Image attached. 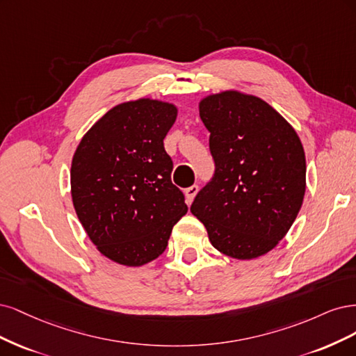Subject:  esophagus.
<instances>
[{"mask_svg": "<svg viewBox=\"0 0 356 356\" xmlns=\"http://www.w3.org/2000/svg\"><path fill=\"white\" fill-rule=\"evenodd\" d=\"M185 193H186V198H188V201H189V202H192V201H193V198H195V195L198 193V186H197V185H192V186H189V188L185 191Z\"/></svg>", "mask_w": 356, "mask_h": 356, "instance_id": "1", "label": "esophagus"}]
</instances>
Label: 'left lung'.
<instances>
[{
    "label": "left lung",
    "mask_w": 356,
    "mask_h": 356,
    "mask_svg": "<svg viewBox=\"0 0 356 356\" xmlns=\"http://www.w3.org/2000/svg\"><path fill=\"white\" fill-rule=\"evenodd\" d=\"M216 171L191 211L211 245L238 260L266 254L290 231L306 191L303 145L257 96L226 90L200 102Z\"/></svg>",
    "instance_id": "left-lung-1"
}]
</instances>
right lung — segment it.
<instances>
[{
  "instance_id": "1",
  "label": "right lung",
  "mask_w": 356,
  "mask_h": 356,
  "mask_svg": "<svg viewBox=\"0 0 356 356\" xmlns=\"http://www.w3.org/2000/svg\"><path fill=\"white\" fill-rule=\"evenodd\" d=\"M173 103L142 97L120 103L95 122L72 158L74 209L91 243L109 260L143 266L164 253L188 211L171 183L164 137Z\"/></svg>"
}]
</instances>
